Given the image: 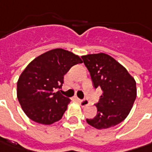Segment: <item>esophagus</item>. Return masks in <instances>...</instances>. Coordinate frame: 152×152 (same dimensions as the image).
Returning <instances> with one entry per match:
<instances>
[{
    "label": "esophagus",
    "mask_w": 152,
    "mask_h": 152,
    "mask_svg": "<svg viewBox=\"0 0 152 152\" xmlns=\"http://www.w3.org/2000/svg\"><path fill=\"white\" fill-rule=\"evenodd\" d=\"M78 101H79L80 104H81L83 107H84V106H87V105L89 104L88 100H87V99H78Z\"/></svg>",
    "instance_id": "esophagus-1"
}]
</instances>
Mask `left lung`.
<instances>
[{
  "instance_id": "1",
  "label": "left lung",
  "mask_w": 152,
  "mask_h": 152,
  "mask_svg": "<svg viewBox=\"0 0 152 152\" xmlns=\"http://www.w3.org/2000/svg\"><path fill=\"white\" fill-rule=\"evenodd\" d=\"M94 88L103 94L96 104L97 115L87 122L97 129H109L129 114L137 96L136 82L128 70L106 53L82 56Z\"/></svg>"
}]
</instances>
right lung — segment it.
I'll use <instances>...</instances> for the list:
<instances>
[{
	"label": "right lung",
	"instance_id": "obj_1",
	"mask_svg": "<svg viewBox=\"0 0 152 152\" xmlns=\"http://www.w3.org/2000/svg\"><path fill=\"white\" fill-rule=\"evenodd\" d=\"M81 63L83 60L73 53L56 48L44 53L27 65L17 83V96L29 118L45 125L62 118L70 102L59 91L64 76L73 65Z\"/></svg>",
	"mask_w": 152,
	"mask_h": 152
}]
</instances>
